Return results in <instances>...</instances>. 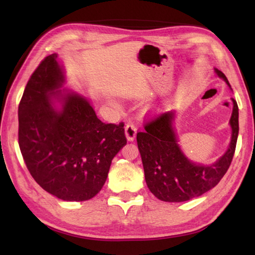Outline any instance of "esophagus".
Wrapping results in <instances>:
<instances>
[{
	"label": "esophagus",
	"instance_id": "1",
	"mask_svg": "<svg viewBox=\"0 0 255 255\" xmlns=\"http://www.w3.org/2000/svg\"><path fill=\"white\" fill-rule=\"evenodd\" d=\"M125 134L128 141H133L137 134V127L133 124H127L125 127Z\"/></svg>",
	"mask_w": 255,
	"mask_h": 255
}]
</instances>
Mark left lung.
<instances>
[{"mask_svg": "<svg viewBox=\"0 0 255 255\" xmlns=\"http://www.w3.org/2000/svg\"><path fill=\"white\" fill-rule=\"evenodd\" d=\"M215 72L231 90L228 79L220 70ZM232 101L229 121L231 139L226 152L211 164H200L189 160L178 143L175 130V112H167L145 125L137 133L145 183L154 196L163 202L181 203L210 191L228 171L234 158L239 133V108Z\"/></svg>", "mask_w": 255, "mask_h": 255, "instance_id": "obj_1", "label": "left lung"}]
</instances>
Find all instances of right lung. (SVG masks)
Instances as JSON below:
<instances>
[{"instance_id":"obj_1","label":"right lung","mask_w":255,"mask_h":255,"mask_svg":"<svg viewBox=\"0 0 255 255\" xmlns=\"http://www.w3.org/2000/svg\"><path fill=\"white\" fill-rule=\"evenodd\" d=\"M58 55L45 58L31 74L18 106V143L31 176L66 202L93 198L126 145L124 124L97 118L89 99L62 89L66 72Z\"/></svg>"}]
</instances>
